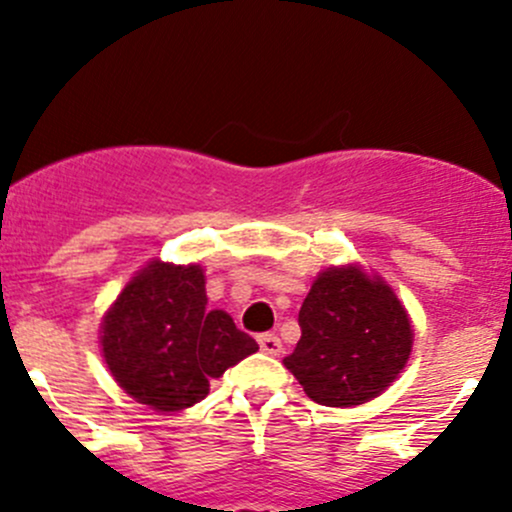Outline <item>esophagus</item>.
Here are the masks:
<instances>
[{
    "label": "esophagus",
    "instance_id": "34e87169",
    "mask_svg": "<svg viewBox=\"0 0 512 512\" xmlns=\"http://www.w3.org/2000/svg\"><path fill=\"white\" fill-rule=\"evenodd\" d=\"M257 344H260L262 352L270 354V356H277V354L282 352V342H280V337H277V334H272V332L260 334V337H257Z\"/></svg>",
    "mask_w": 512,
    "mask_h": 512
}]
</instances>
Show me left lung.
I'll return each instance as SVG.
<instances>
[{
	"mask_svg": "<svg viewBox=\"0 0 512 512\" xmlns=\"http://www.w3.org/2000/svg\"><path fill=\"white\" fill-rule=\"evenodd\" d=\"M299 337L285 366L322 406H359L401 374L414 344L404 304L359 265L319 272L299 309Z\"/></svg>",
	"mask_w": 512,
	"mask_h": 512,
	"instance_id": "8db88e82",
	"label": "left lung"
}]
</instances>
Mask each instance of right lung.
Listing matches in <instances>:
<instances>
[{
	"instance_id": "right-lung-1",
	"label": "right lung",
	"mask_w": 512,
	"mask_h": 512,
	"mask_svg": "<svg viewBox=\"0 0 512 512\" xmlns=\"http://www.w3.org/2000/svg\"><path fill=\"white\" fill-rule=\"evenodd\" d=\"M101 347L118 386L165 414L203 401L210 381L260 349L230 314L208 309L203 267L158 260L111 304Z\"/></svg>"
}]
</instances>
